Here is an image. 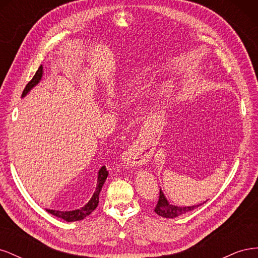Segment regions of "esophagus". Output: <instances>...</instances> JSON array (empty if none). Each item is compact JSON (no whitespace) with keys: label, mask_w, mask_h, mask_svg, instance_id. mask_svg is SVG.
<instances>
[{"label":"esophagus","mask_w":258,"mask_h":258,"mask_svg":"<svg viewBox=\"0 0 258 258\" xmlns=\"http://www.w3.org/2000/svg\"><path fill=\"white\" fill-rule=\"evenodd\" d=\"M123 159L127 162V165L134 167H142L150 161L148 156L141 148L131 145L127 148V151L123 154Z\"/></svg>","instance_id":"34e87169"}]
</instances>
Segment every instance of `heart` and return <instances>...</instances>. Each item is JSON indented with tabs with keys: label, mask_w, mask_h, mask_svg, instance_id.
Wrapping results in <instances>:
<instances>
[{
	"label": "heart",
	"mask_w": 258,
	"mask_h": 258,
	"mask_svg": "<svg viewBox=\"0 0 258 258\" xmlns=\"http://www.w3.org/2000/svg\"><path fill=\"white\" fill-rule=\"evenodd\" d=\"M136 83H137V80L135 79V77H134V79H129L128 81H126V82L123 83L122 87H123V89H130Z\"/></svg>",
	"instance_id": "obj_1"
}]
</instances>
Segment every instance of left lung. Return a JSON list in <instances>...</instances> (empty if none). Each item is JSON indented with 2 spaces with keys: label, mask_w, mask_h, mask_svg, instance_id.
<instances>
[{
  "label": "left lung",
  "mask_w": 258,
  "mask_h": 258,
  "mask_svg": "<svg viewBox=\"0 0 258 258\" xmlns=\"http://www.w3.org/2000/svg\"><path fill=\"white\" fill-rule=\"evenodd\" d=\"M205 202H204V204H205ZM202 204L196 205V206H189V207H181V206L170 205V202L166 198L165 194H163L162 190L160 189L159 200H158L157 206H156V208H155V212L157 213L159 216H162V217L174 218V217H177L179 215H183L187 212H189V211H192L194 209L198 208Z\"/></svg>",
  "instance_id": "8db88e82"
}]
</instances>
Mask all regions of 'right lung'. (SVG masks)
<instances>
[{
  "instance_id": "1",
  "label": "right lung",
  "mask_w": 258,
  "mask_h": 258,
  "mask_svg": "<svg viewBox=\"0 0 258 258\" xmlns=\"http://www.w3.org/2000/svg\"><path fill=\"white\" fill-rule=\"evenodd\" d=\"M43 66H41L38 68V70L36 71L35 75L33 76V79L31 80L28 85L26 86L25 90L22 92V98H25L28 93L30 92V90L32 89L33 87L41 82L42 77H43ZM108 175V172L106 171L105 166L101 167V169L99 170L98 172V181H97V187H96V190L93 192L91 199L86 204L83 208L81 209H77V210H73V211H58V210H49V209H46L48 213L52 214L53 216H57L59 218H62V220H64L66 222H76V221H82L86 216H88L93 210H95L98 207L99 204V195L101 189H102V186L105 182V179Z\"/></svg>"
}]
</instances>
